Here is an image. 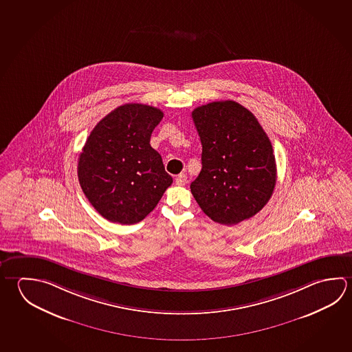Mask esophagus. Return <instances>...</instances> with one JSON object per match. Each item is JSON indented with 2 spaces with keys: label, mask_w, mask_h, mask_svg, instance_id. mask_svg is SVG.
<instances>
[{
  "label": "esophagus",
  "mask_w": 352,
  "mask_h": 352,
  "mask_svg": "<svg viewBox=\"0 0 352 352\" xmlns=\"http://www.w3.org/2000/svg\"><path fill=\"white\" fill-rule=\"evenodd\" d=\"M175 184L185 185L186 184V175L185 174H179L178 177L175 178Z\"/></svg>",
  "instance_id": "34e87169"
}]
</instances>
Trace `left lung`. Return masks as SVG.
I'll return each mask as SVG.
<instances>
[{"instance_id": "obj_1", "label": "left lung", "mask_w": 352, "mask_h": 352, "mask_svg": "<svg viewBox=\"0 0 352 352\" xmlns=\"http://www.w3.org/2000/svg\"><path fill=\"white\" fill-rule=\"evenodd\" d=\"M191 118L203 146V167L190 184L199 206L228 226L256 215L277 180L272 143L257 118L231 100L199 106Z\"/></svg>"}]
</instances>
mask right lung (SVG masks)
I'll list each match as a JSON object with an SVG mask.
<instances>
[{"instance_id": "1", "label": "right lung", "mask_w": 352, "mask_h": 352, "mask_svg": "<svg viewBox=\"0 0 352 352\" xmlns=\"http://www.w3.org/2000/svg\"><path fill=\"white\" fill-rule=\"evenodd\" d=\"M163 118L153 106L124 104L94 127L78 162L85 197L106 220L122 225L142 221L157 206L173 178L151 147V135Z\"/></svg>"}]
</instances>
